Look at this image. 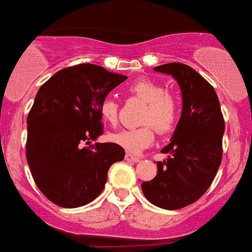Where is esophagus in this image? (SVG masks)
Returning <instances> with one entry per match:
<instances>
[{
  "label": "esophagus",
  "mask_w": 252,
  "mask_h": 252,
  "mask_svg": "<svg viewBox=\"0 0 252 252\" xmlns=\"http://www.w3.org/2000/svg\"><path fill=\"white\" fill-rule=\"evenodd\" d=\"M125 160L131 161V162H138L140 158H139L138 156H134V155H131V154H126V156H125Z\"/></svg>",
  "instance_id": "esophagus-1"
}]
</instances>
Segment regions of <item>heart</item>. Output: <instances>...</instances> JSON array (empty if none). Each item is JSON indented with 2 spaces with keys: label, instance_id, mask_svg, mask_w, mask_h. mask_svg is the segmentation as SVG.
Returning <instances> with one entry per match:
<instances>
[{
  "label": "heart",
  "instance_id": "obj_1",
  "mask_svg": "<svg viewBox=\"0 0 252 252\" xmlns=\"http://www.w3.org/2000/svg\"><path fill=\"white\" fill-rule=\"evenodd\" d=\"M128 94L146 101L142 122L139 127L124 128L110 135V140L124 150L139 154L154 143L155 128L160 134H169L177 127L180 121V102L166 88L148 79L136 80L127 88ZM102 120L112 126L117 125L120 116V105L116 98L105 97L100 104Z\"/></svg>",
  "mask_w": 252,
  "mask_h": 252
}]
</instances>
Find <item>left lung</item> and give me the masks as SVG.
<instances>
[{
  "label": "left lung",
  "mask_w": 252,
  "mask_h": 252,
  "mask_svg": "<svg viewBox=\"0 0 252 252\" xmlns=\"http://www.w3.org/2000/svg\"><path fill=\"white\" fill-rule=\"evenodd\" d=\"M155 70L176 78L183 108L172 142L161 151L168 158L158 161V174L143 182L142 190L155 206L181 209L212 185L222 160L225 121L215 88L192 67L172 62Z\"/></svg>",
  "instance_id": "8db88e82"
}]
</instances>
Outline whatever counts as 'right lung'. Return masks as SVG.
I'll return each instance as SVG.
<instances>
[{
  "label": "right lung",
  "mask_w": 252,
  "mask_h": 252,
  "mask_svg": "<svg viewBox=\"0 0 252 252\" xmlns=\"http://www.w3.org/2000/svg\"><path fill=\"white\" fill-rule=\"evenodd\" d=\"M127 76L101 66L62 69L40 87L27 117L26 158L36 186L63 208L86 206L105 186L108 170L122 161L116 143H94L104 131L100 104Z\"/></svg>",
  "instance_id": "obj_1"
}]
</instances>
